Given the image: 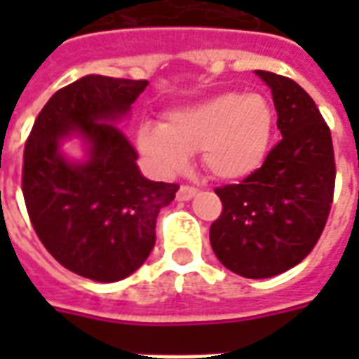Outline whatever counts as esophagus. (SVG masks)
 <instances>
[{
    "instance_id": "1",
    "label": "esophagus",
    "mask_w": 359,
    "mask_h": 359,
    "mask_svg": "<svg viewBox=\"0 0 359 359\" xmlns=\"http://www.w3.org/2000/svg\"><path fill=\"white\" fill-rule=\"evenodd\" d=\"M196 194H198V188L182 184V187L179 188V192H177V198H179L180 202H188V200H192Z\"/></svg>"
}]
</instances>
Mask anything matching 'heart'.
I'll list each match as a JSON object with an SVG mask.
<instances>
[{"mask_svg":"<svg viewBox=\"0 0 359 359\" xmlns=\"http://www.w3.org/2000/svg\"><path fill=\"white\" fill-rule=\"evenodd\" d=\"M273 126L275 113L264 95L225 92L171 111L163 125L144 123L136 142L161 175L180 171L198 149L215 179L241 180L265 163Z\"/></svg>","mask_w":359,"mask_h":359,"instance_id":"1","label":"heart"}]
</instances>
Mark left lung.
Segmentation results:
<instances>
[{"mask_svg": "<svg viewBox=\"0 0 359 359\" xmlns=\"http://www.w3.org/2000/svg\"><path fill=\"white\" fill-rule=\"evenodd\" d=\"M271 88L283 140L241 184L217 188L223 213L210 241L226 269L269 278L292 269L323 233L334 192L331 130L300 84L256 71Z\"/></svg>", "mask_w": 359, "mask_h": 359, "instance_id": "obj_1", "label": "left lung"}]
</instances>
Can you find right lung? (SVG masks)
<instances>
[{"label":"right lung","instance_id":"1","mask_svg":"<svg viewBox=\"0 0 359 359\" xmlns=\"http://www.w3.org/2000/svg\"><path fill=\"white\" fill-rule=\"evenodd\" d=\"M148 81L86 74L57 90L34 121L22 163V196L38 238L81 277L115 283L133 275L156 244L159 210L179 187L148 180L118 123ZM79 137L84 160L62 142Z\"/></svg>","mask_w":359,"mask_h":359}]
</instances>
